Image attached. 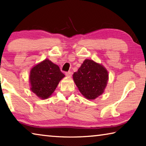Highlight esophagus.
Returning a JSON list of instances; mask_svg holds the SVG:
<instances>
[{
    "instance_id": "obj_1",
    "label": "esophagus",
    "mask_w": 146,
    "mask_h": 146,
    "mask_svg": "<svg viewBox=\"0 0 146 146\" xmlns=\"http://www.w3.org/2000/svg\"><path fill=\"white\" fill-rule=\"evenodd\" d=\"M65 74H66V76H68V77H71L72 76V72H66L65 73Z\"/></svg>"
}]
</instances>
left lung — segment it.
I'll return each mask as SVG.
<instances>
[{"instance_id": "obj_1", "label": "left lung", "mask_w": 146, "mask_h": 146, "mask_svg": "<svg viewBox=\"0 0 146 146\" xmlns=\"http://www.w3.org/2000/svg\"><path fill=\"white\" fill-rule=\"evenodd\" d=\"M73 79L86 98L94 100L104 92L108 81V72L101 64L85 59L78 72L74 73Z\"/></svg>"}]
</instances>
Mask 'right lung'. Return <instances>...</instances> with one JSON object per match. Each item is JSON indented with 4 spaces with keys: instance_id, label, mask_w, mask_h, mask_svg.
<instances>
[{
    "instance_id": "add662e5",
    "label": "right lung",
    "mask_w": 146,
    "mask_h": 146,
    "mask_svg": "<svg viewBox=\"0 0 146 146\" xmlns=\"http://www.w3.org/2000/svg\"><path fill=\"white\" fill-rule=\"evenodd\" d=\"M64 74L48 59H45L30 71L31 90L41 99H46L54 92Z\"/></svg>"
}]
</instances>
